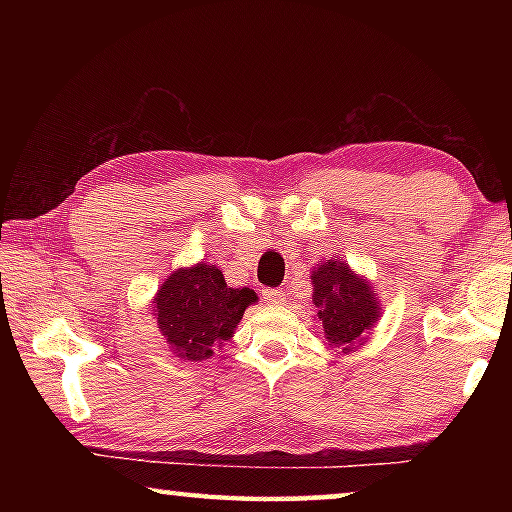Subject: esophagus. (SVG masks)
<instances>
[{
	"mask_svg": "<svg viewBox=\"0 0 512 512\" xmlns=\"http://www.w3.org/2000/svg\"><path fill=\"white\" fill-rule=\"evenodd\" d=\"M262 296L266 300V305H280V302H284V293L280 289H264Z\"/></svg>",
	"mask_w": 512,
	"mask_h": 512,
	"instance_id": "esophagus-1",
	"label": "esophagus"
}]
</instances>
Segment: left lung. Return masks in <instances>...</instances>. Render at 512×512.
<instances>
[{"mask_svg": "<svg viewBox=\"0 0 512 512\" xmlns=\"http://www.w3.org/2000/svg\"><path fill=\"white\" fill-rule=\"evenodd\" d=\"M314 305L316 316L323 320L325 339L334 348L345 352L361 341L379 316V302L361 277L354 275L348 266L334 259H327L314 273Z\"/></svg>", "mask_w": 512, "mask_h": 512, "instance_id": "1", "label": "left lung"}]
</instances>
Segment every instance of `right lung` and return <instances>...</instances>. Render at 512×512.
I'll list each match as a JSON object with an SVG mask.
<instances>
[{"mask_svg": "<svg viewBox=\"0 0 512 512\" xmlns=\"http://www.w3.org/2000/svg\"><path fill=\"white\" fill-rule=\"evenodd\" d=\"M255 291L232 289L216 266L180 268L155 296V318L169 348L187 361H203L214 345L228 341Z\"/></svg>", "mask_w": 512, "mask_h": 512, "instance_id": "right-lung-1", "label": "right lung"}]
</instances>
